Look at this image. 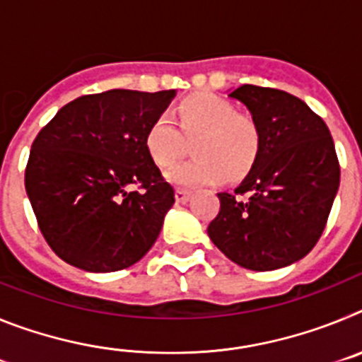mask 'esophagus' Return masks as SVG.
<instances>
[{
  "label": "esophagus",
  "instance_id": "esophagus-1",
  "mask_svg": "<svg viewBox=\"0 0 362 362\" xmlns=\"http://www.w3.org/2000/svg\"><path fill=\"white\" fill-rule=\"evenodd\" d=\"M188 199H190V192L183 190V188H177V190H175V201H177V203H187Z\"/></svg>",
  "mask_w": 362,
  "mask_h": 362
}]
</instances>
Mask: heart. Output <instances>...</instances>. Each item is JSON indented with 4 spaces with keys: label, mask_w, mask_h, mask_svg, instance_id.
I'll return each mask as SVG.
<instances>
[{
    "label": "heart",
    "mask_w": 362,
    "mask_h": 362,
    "mask_svg": "<svg viewBox=\"0 0 362 362\" xmlns=\"http://www.w3.org/2000/svg\"><path fill=\"white\" fill-rule=\"evenodd\" d=\"M179 131L170 116L161 114L146 130L145 145L159 168H170L187 150V139H196L192 161L168 174L179 187H209L226 177H241L254 166L261 150V130L255 119L238 112L228 99L212 92L185 98L177 107Z\"/></svg>",
    "instance_id": "obj_1"
}]
</instances>
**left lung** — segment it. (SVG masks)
I'll return each instance as SVG.
<instances>
[{"label":"left lung","instance_id":"1","mask_svg":"<svg viewBox=\"0 0 362 362\" xmlns=\"http://www.w3.org/2000/svg\"><path fill=\"white\" fill-rule=\"evenodd\" d=\"M230 98L259 124L261 150L233 194H217L221 209L209 235L239 267L277 270L305 257L325 230L341 177L334 139L288 92L243 85Z\"/></svg>","mask_w":362,"mask_h":362}]
</instances>
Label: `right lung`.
<instances>
[{"label":"right lung","mask_w":362,"mask_h":362,"mask_svg":"<svg viewBox=\"0 0 362 362\" xmlns=\"http://www.w3.org/2000/svg\"><path fill=\"white\" fill-rule=\"evenodd\" d=\"M174 95L123 88L81 95L37 134L25 188L45 241L65 263L116 272L152 248L175 199L145 136Z\"/></svg>","instance_id":"1"}]
</instances>
